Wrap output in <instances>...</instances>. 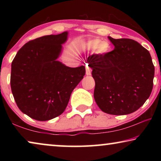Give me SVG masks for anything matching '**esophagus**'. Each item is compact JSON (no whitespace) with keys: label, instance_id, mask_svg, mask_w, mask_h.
I'll use <instances>...</instances> for the list:
<instances>
[{"label":"esophagus","instance_id":"34e87169","mask_svg":"<svg viewBox=\"0 0 161 161\" xmlns=\"http://www.w3.org/2000/svg\"><path fill=\"white\" fill-rule=\"evenodd\" d=\"M92 74V69L88 66H86V75H91Z\"/></svg>","mask_w":161,"mask_h":161}]
</instances>
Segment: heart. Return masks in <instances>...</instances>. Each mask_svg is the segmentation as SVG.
I'll return each mask as SVG.
<instances>
[{
    "label": "heart",
    "instance_id": "obj_1",
    "mask_svg": "<svg viewBox=\"0 0 161 161\" xmlns=\"http://www.w3.org/2000/svg\"><path fill=\"white\" fill-rule=\"evenodd\" d=\"M83 48L87 50H95L98 54H105L109 52L111 45L108 41L100 39H93L84 42L82 45Z\"/></svg>",
    "mask_w": 161,
    "mask_h": 161
}]
</instances>
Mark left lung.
<instances>
[{"instance_id": "obj_1", "label": "left lung", "mask_w": 161, "mask_h": 161, "mask_svg": "<svg viewBox=\"0 0 161 161\" xmlns=\"http://www.w3.org/2000/svg\"><path fill=\"white\" fill-rule=\"evenodd\" d=\"M114 50L86 59L95 81L94 97L103 112L126 115L143 106L151 94L155 68L149 52L131 39H114Z\"/></svg>"}]
</instances>
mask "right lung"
I'll return each instance as SVG.
<instances>
[{"instance_id": "obj_1", "label": "right lung", "mask_w": 161, "mask_h": 161, "mask_svg": "<svg viewBox=\"0 0 161 161\" xmlns=\"http://www.w3.org/2000/svg\"><path fill=\"white\" fill-rule=\"evenodd\" d=\"M68 32L36 38L24 45L11 64L10 86L22 112L48 121L64 112L85 67H69L58 60Z\"/></svg>"}]
</instances>
